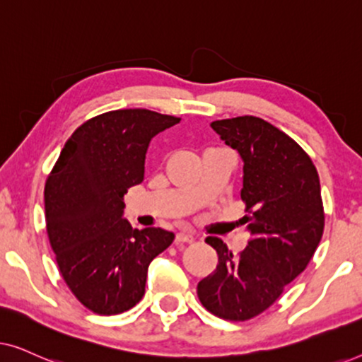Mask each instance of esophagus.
Masks as SVG:
<instances>
[{
  "label": "esophagus",
  "instance_id": "obj_1",
  "mask_svg": "<svg viewBox=\"0 0 362 362\" xmlns=\"http://www.w3.org/2000/svg\"><path fill=\"white\" fill-rule=\"evenodd\" d=\"M194 240V234L191 232H177L176 234V244H181V242H192Z\"/></svg>",
  "mask_w": 362,
  "mask_h": 362
}]
</instances>
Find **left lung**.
<instances>
[{"mask_svg":"<svg viewBox=\"0 0 362 362\" xmlns=\"http://www.w3.org/2000/svg\"><path fill=\"white\" fill-rule=\"evenodd\" d=\"M211 128L244 163L240 219L249 245L232 254L217 237L206 242L219 255L217 269L197 284L212 315L244 321L265 311L306 269L325 227L318 171L288 135L262 118L216 120Z\"/></svg>","mask_w":362,"mask_h":362,"instance_id":"left-lung-1","label":"left lung"}]
</instances>
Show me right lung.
Wrapping results in <instances>:
<instances>
[{
    "label": "right lung",
    "mask_w": 362,
    "mask_h": 362,
    "mask_svg": "<svg viewBox=\"0 0 362 362\" xmlns=\"http://www.w3.org/2000/svg\"><path fill=\"white\" fill-rule=\"evenodd\" d=\"M180 118L145 108L102 113L62 148L44 189L46 224L62 279L97 315L130 310L145 295L148 267L175 240L160 227L133 229L127 191L145 180L153 136Z\"/></svg>",
    "instance_id": "add662e5"
}]
</instances>
